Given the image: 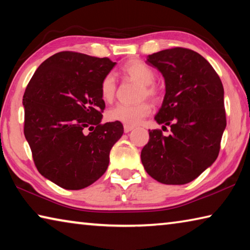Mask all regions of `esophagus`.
<instances>
[{
  "label": "esophagus",
  "mask_w": 250,
  "mask_h": 250,
  "mask_svg": "<svg viewBox=\"0 0 250 250\" xmlns=\"http://www.w3.org/2000/svg\"><path fill=\"white\" fill-rule=\"evenodd\" d=\"M134 128L132 125H124V130H125V133H128V132H130V131H132Z\"/></svg>",
  "instance_id": "1"
}]
</instances>
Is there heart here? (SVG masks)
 <instances>
[{"label":"heart","mask_w":250,"mask_h":250,"mask_svg":"<svg viewBox=\"0 0 250 250\" xmlns=\"http://www.w3.org/2000/svg\"><path fill=\"white\" fill-rule=\"evenodd\" d=\"M122 73L142 84L140 90L141 99L146 98V97L153 100L159 99V89L152 83L155 79V73L145 62L139 61V59H132L122 66ZM116 89V80L111 74H108L100 84L101 98L105 103H111L115 98ZM150 112L151 105L146 101H141V103L135 104H119L108 110L107 118L110 121L121 122V124L126 125H135L139 122H141L143 118H146Z\"/></svg>","instance_id":"b5f03b06"}]
</instances>
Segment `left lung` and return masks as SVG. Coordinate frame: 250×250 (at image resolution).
I'll return each mask as SVG.
<instances>
[{
	"mask_svg": "<svg viewBox=\"0 0 250 250\" xmlns=\"http://www.w3.org/2000/svg\"><path fill=\"white\" fill-rule=\"evenodd\" d=\"M146 64L166 80V96L154 119L171 134L149 130L141 151L147 174L160 183L182 185L195 180L217 159L226 112L221 78L192 49L174 47L149 55Z\"/></svg>",
	"mask_w": 250,
	"mask_h": 250,
	"instance_id": "8db88e82",
	"label": "left lung"
}]
</instances>
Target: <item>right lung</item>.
I'll return each mask as SVG.
<instances>
[{"label": "right lung", "mask_w": 250, "mask_h": 250, "mask_svg": "<svg viewBox=\"0 0 250 250\" xmlns=\"http://www.w3.org/2000/svg\"><path fill=\"white\" fill-rule=\"evenodd\" d=\"M115 65L107 57L61 52L42 62L25 89L24 134L34 163L62 188L82 189L103 176L124 133L121 122L101 124L100 84Z\"/></svg>", "instance_id": "right-lung-1"}]
</instances>
